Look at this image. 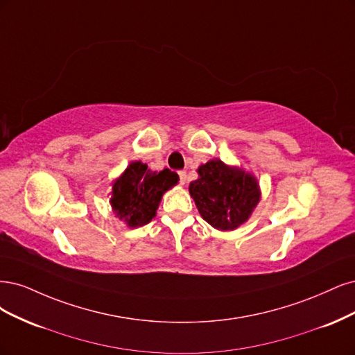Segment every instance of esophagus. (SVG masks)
Here are the masks:
<instances>
[{
	"mask_svg": "<svg viewBox=\"0 0 355 355\" xmlns=\"http://www.w3.org/2000/svg\"><path fill=\"white\" fill-rule=\"evenodd\" d=\"M178 175H180V182H181L182 186H184L186 182H187V174H186V171H180Z\"/></svg>",
	"mask_w": 355,
	"mask_h": 355,
	"instance_id": "obj_1",
	"label": "esophagus"
}]
</instances>
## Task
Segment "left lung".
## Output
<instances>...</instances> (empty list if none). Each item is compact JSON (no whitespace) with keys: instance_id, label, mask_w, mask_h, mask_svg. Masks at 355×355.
<instances>
[{"instance_id":"8db88e82","label":"left lung","mask_w":355,"mask_h":355,"mask_svg":"<svg viewBox=\"0 0 355 355\" xmlns=\"http://www.w3.org/2000/svg\"><path fill=\"white\" fill-rule=\"evenodd\" d=\"M189 191L202 218L220 232L245 224L261 200L258 178L243 168L211 159L198 168Z\"/></svg>"}]
</instances>
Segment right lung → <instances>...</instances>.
<instances>
[{"mask_svg":"<svg viewBox=\"0 0 355 355\" xmlns=\"http://www.w3.org/2000/svg\"><path fill=\"white\" fill-rule=\"evenodd\" d=\"M178 175L168 168L148 169L141 161H132L112 181L109 203L113 214L130 228L150 223L164 194L178 184Z\"/></svg>","mask_w":355,"mask_h":355,"instance_id":"add662e5","label":"right lung"}]
</instances>
